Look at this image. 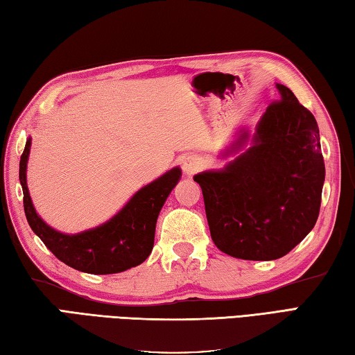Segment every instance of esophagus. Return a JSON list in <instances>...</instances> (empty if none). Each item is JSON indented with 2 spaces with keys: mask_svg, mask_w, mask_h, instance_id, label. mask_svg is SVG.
<instances>
[{
  "mask_svg": "<svg viewBox=\"0 0 355 355\" xmlns=\"http://www.w3.org/2000/svg\"><path fill=\"white\" fill-rule=\"evenodd\" d=\"M200 166H202V162H200L199 157L195 156H189L182 160V170L187 176L195 175L196 171H199Z\"/></svg>",
  "mask_w": 355,
  "mask_h": 355,
  "instance_id": "1",
  "label": "esophagus"
}]
</instances>
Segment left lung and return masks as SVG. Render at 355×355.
Listing matches in <instances>:
<instances>
[{
    "label": "left lung",
    "mask_w": 355,
    "mask_h": 355,
    "mask_svg": "<svg viewBox=\"0 0 355 355\" xmlns=\"http://www.w3.org/2000/svg\"><path fill=\"white\" fill-rule=\"evenodd\" d=\"M277 89L278 102L267 105L252 137L241 128L220 153L235 159L193 178L202 189L213 243L233 258H282L318 218L324 160L317 120L289 88L277 83Z\"/></svg>",
    "instance_id": "left-lung-1"
}]
</instances>
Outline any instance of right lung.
I'll return each mask as SVG.
<instances>
[{"label":"right lung","instance_id":"1","mask_svg":"<svg viewBox=\"0 0 355 355\" xmlns=\"http://www.w3.org/2000/svg\"><path fill=\"white\" fill-rule=\"evenodd\" d=\"M31 145L32 139L29 137L26 140L19 160V184L23 187L24 213L33 233L53 255L72 269L94 275L119 273L142 264L150 257L155 245L160 209L182 176L179 166L142 187L122 207V210H119L106 223L94 229L69 235L46 224L32 204L26 180Z\"/></svg>","mask_w":355,"mask_h":355}]
</instances>
